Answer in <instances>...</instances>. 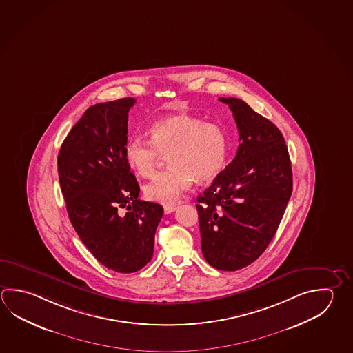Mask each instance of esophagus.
<instances>
[{
  "label": "esophagus",
  "instance_id": "obj_1",
  "mask_svg": "<svg viewBox=\"0 0 353 353\" xmlns=\"http://www.w3.org/2000/svg\"><path fill=\"white\" fill-rule=\"evenodd\" d=\"M176 208H177V207L172 206V205H165V206H163V211H165L166 214H170V213H172L173 211H176Z\"/></svg>",
  "mask_w": 353,
  "mask_h": 353
}]
</instances>
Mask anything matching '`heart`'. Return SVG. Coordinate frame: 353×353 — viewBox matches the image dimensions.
<instances>
[{
  "label": "heart",
  "instance_id": "b5f03b06",
  "mask_svg": "<svg viewBox=\"0 0 353 353\" xmlns=\"http://www.w3.org/2000/svg\"><path fill=\"white\" fill-rule=\"evenodd\" d=\"M150 141L133 136L125 145V161L142 179L157 171L161 156L170 168L145 187V196L160 203H174L192 185L216 180L226 166L228 139L219 123L205 122L190 114L167 116L148 130Z\"/></svg>",
  "mask_w": 353,
  "mask_h": 353
}]
</instances>
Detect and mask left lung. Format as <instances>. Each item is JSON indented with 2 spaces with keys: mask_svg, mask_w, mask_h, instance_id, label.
<instances>
[{
  "mask_svg": "<svg viewBox=\"0 0 353 353\" xmlns=\"http://www.w3.org/2000/svg\"><path fill=\"white\" fill-rule=\"evenodd\" d=\"M219 100L232 111L240 145L196 207L205 260L221 271H237L257 260L277 231L292 193V168L271 121L240 99Z\"/></svg>",
  "mask_w": 353,
  "mask_h": 353,
  "instance_id": "1",
  "label": "left lung"
}]
</instances>
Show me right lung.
I'll list each match as a JSON object with an SVG mask.
<instances>
[{
	"instance_id": "add662e5",
	"label": "right lung",
	"mask_w": 353,
	"mask_h": 353,
	"mask_svg": "<svg viewBox=\"0 0 353 353\" xmlns=\"http://www.w3.org/2000/svg\"><path fill=\"white\" fill-rule=\"evenodd\" d=\"M136 100L87 108L61 146L57 166L67 213L103 266L132 273L146 266L163 208L137 199L140 186L125 161L128 111Z\"/></svg>"
}]
</instances>
